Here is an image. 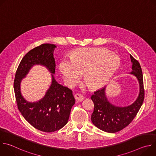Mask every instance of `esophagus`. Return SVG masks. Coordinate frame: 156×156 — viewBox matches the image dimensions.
Instances as JSON below:
<instances>
[{"label":"esophagus","mask_w":156,"mask_h":156,"mask_svg":"<svg viewBox=\"0 0 156 156\" xmlns=\"http://www.w3.org/2000/svg\"><path fill=\"white\" fill-rule=\"evenodd\" d=\"M75 98L76 102H81L84 99V96L81 94H76L75 95Z\"/></svg>","instance_id":"34e87169"}]
</instances>
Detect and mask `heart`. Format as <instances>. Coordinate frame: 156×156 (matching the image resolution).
<instances>
[{"label": "heart", "mask_w": 156, "mask_h": 156, "mask_svg": "<svg viewBox=\"0 0 156 156\" xmlns=\"http://www.w3.org/2000/svg\"><path fill=\"white\" fill-rule=\"evenodd\" d=\"M70 60L63 58L59 70L65 83L73 87L83 73L84 79L91 88L98 89L113 76L120 66V58L103 49H80L73 51Z\"/></svg>", "instance_id": "obj_1"}]
</instances>
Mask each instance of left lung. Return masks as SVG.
Instances as JSON below:
<instances>
[{"mask_svg":"<svg viewBox=\"0 0 156 156\" xmlns=\"http://www.w3.org/2000/svg\"><path fill=\"white\" fill-rule=\"evenodd\" d=\"M132 72L140 84V93L137 99L126 107H117L110 104L105 95V86L98 90L91 96L94 104L91 115L93 123L100 129L108 133H116L127 126L135 119L144 99L143 76L141 65L130 55Z\"/></svg>","mask_w":156,"mask_h":156,"instance_id":"left-lung-1","label":"left lung"}]
</instances>
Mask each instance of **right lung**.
<instances>
[{
  "mask_svg": "<svg viewBox=\"0 0 156 156\" xmlns=\"http://www.w3.org/2000/svg\"><path fill=\"white\" fill-rule=\"evenodd\" d=\"M54 44H43L29 51L21 60L16 70L13 87L18 108L25 120L35 128L46 133L54 132L67 123L72 106L75 103L72 91L55 80ZM34 64L45 66L52 73V83L45 96L36 103H29L22 96L20 83Z\"/></svg>",
  "mask_w": 156,
  "mask_h": 156,
  "instance_id": "right-lung-1",
  "label": "right lung"
}]
</instances>
